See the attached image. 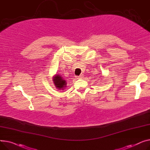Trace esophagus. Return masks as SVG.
I'll return each mask as SVG.
<instances>
[{
    "label": "esophagus",
    "mask_w": 150,
    "mask_h": 150,
    "mask_svg": "<svg viewBox=\"0 0 150 150\" xmlns=\"http://www.w3.org/2000/svg\"><path fill=\"white\" fill-rule=\"evenodd\" d=\"M82 76H76V79H82Z\"/></svg>",
    "instance_id": "esophagus-1"
}]
</instances>
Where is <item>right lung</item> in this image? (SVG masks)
I'll return each instance as SVG.
<instances>
[{"mask_svg": "<svg viewBox=\"0 0 150 150\" xmlns=\"http://www.w3.org/2000/svg\"><path fill=\"white\" fill-rule=\"evenodd\" d=\"M53 81L56 87L59 90H64V88L66 86L67 82L64 79H63L62 77L59 75H56L53 77Z\"/></svg>", "mask_w": 150, "mask_h": 150, "instance_id": "1", "label": "right lung"}]
</instances>
